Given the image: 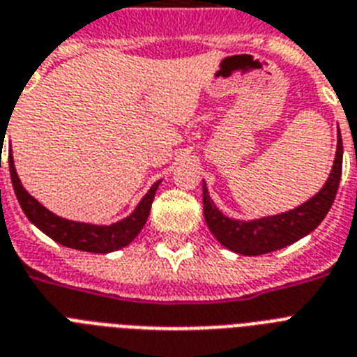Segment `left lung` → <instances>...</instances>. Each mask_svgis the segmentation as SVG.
<instances>
[{
    "instance_id": "obj_1",
    "label": "left lung",
    "mask_w": 357,
    "mask_h": 357,
    "mask_svg": "<svg viewBox=\"0 0 357 357\" xmlns=\"http://www.w3.org/2000/svg\"><path fill=\"white\" fill-rule=\"evenodd\" d=\"M341 169H343V143L339 135L334 167L321 192L289 213L253 220V222H240V220H231L224 216L213 204V199L208 198L207 187L204 183L205 222L220 244L234 253L255 257V255L282 249L312 233L323 222L337 194Z\"/></svg>"
}]
</instances>
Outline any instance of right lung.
I'll return each instance as SVG.
<instances>
[{
  "label": "right lung",
  "mask_w": 357,
  "mask_h": 357,
  "mask_svg": "<svg viewBox=\"0 0 357 357\" xmlns=\"http://www.w3.org/2000/svg\"><path fill=\"white\" fill-rule=\"evenodd\" d=\"M8 167H10V179H13L14 192H16V198H18L20 207L23 208L25 216L42 233L47 234L49 238H53L58 244L78 249V251H88V253H109V251L126 248L141 233L143 225L146 224L153 196H155V190H158L159 185V181L152 185V188L141 199V204L137 205V208L130 214L128 218L121 220V222L112 225H91L63 220L51 213V211H47L22 187L18 174L14 170L13 155H8Z\"/></svg>",
  "instance_id": "obj_1"
}]
</instances>
